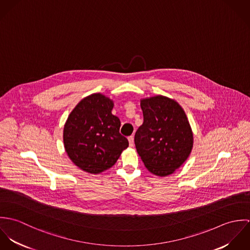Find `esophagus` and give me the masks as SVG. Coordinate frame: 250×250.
<instances>
[{"instance_id":"1","label":"esophagus","mask_w":250,"mask_h":250,"mask_svg":"<svg viewBox=\"0 0 250 250\" xmlns=\"http://www.w3.org/2000/svg\"><path fill=\"white\" fill-rule=\"evenodd\" d=\"M128 141H129V145L131 146V147H133L134 146V137L133 136H131V137H129L128 138Z\"/></svg>"}]
</instances>
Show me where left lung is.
<instances>
[{
	"instance_id": "8db88e82",
	"label": "left lung",
	"mask_w": 250,
	"mask_h": 250,
	"mask_svg": "<svg viewBox=\"0 0 250 250\" xmlns=\"http://www.w3.org/2000/svg\"><path fill=\"white\" fill-rule=\"evenodd\" d=\"M143 123L135 135L137 152L154 175H171L187 161L193 134L183 107L174 99L156 95L141 100Z\"/></svg>"
}]
</instances>
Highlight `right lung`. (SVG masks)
Segmentation results:
<instances>
[{
	"label": "right lung",
	"mask_w": 250,
	"mask_h": 250,
	"mask_svg": "<svg viewBox=\"0 0 250 250\" xmlns=\"http://www.w3.org/2000/svg\"><path fill=\"white\" fill-rule=\"evenodd\" d=\"M113 101L102 93L82 99L63 128V144L75 166L90 174L110 168L129 143L119 133L120 120L111 113Z\"/></svg>",
	"instance_id": "add662e5"
}]
</instances>
